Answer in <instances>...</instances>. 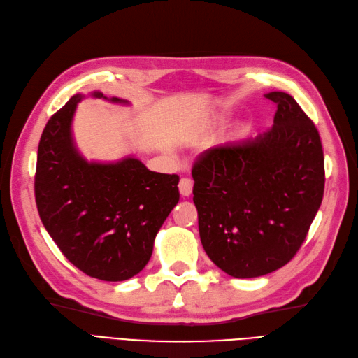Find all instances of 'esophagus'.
I'll list each match as a JSON object with an SVG mask.
<instances>
[{
	"label": "esophagus",
	"instance_id": "1",
	"mask_svg": "<svg viewBox=\"0 0 358 358\" xmlns=\"http://www.w3.org/2000/svg\"><path fill=\"white\" fill-rule=\"evenodd\" d=\"M178 189H180V194L182 196H189L192 194V189H194V182L190 178H181L178 182Z\"/></svg>",
	"mask_w": 358,
	"mask_h": 358
}]
</instances>
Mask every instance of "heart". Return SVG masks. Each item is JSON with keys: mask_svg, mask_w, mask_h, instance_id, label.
Wrapping results in <instances>:
<instances>
[{"mask_svg": "<svg viewBox=\"0 0 358 358\" xmlns=\"http://www.w3.org/2000/svg\"><path fill=\"white\" fill-rule=\"evenodd\" d=\"M229 117V113L227 111H222V113H220V114H217V115H213V123H221V122H224Z\"/></svg>", "mask_w": 358, "mask_h": 358, "instance_id": "obj_1", "label": "heart"}]
</instances>
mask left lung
Returning <instances> with one entry per match:
<instances>
[{
    "mask_svg": "<svg viewBox=\"0 0 358 358\" xmlns=\"http://www.w3.org/2000/svg\"><path fill=\"white\" fill-rule=\"evenodd\" d=\"M278 105L262 134L212 148L192 168L198 229L207 256L238 279L257 278L293 259L325 189L317 128L294 99Z\"/></svg>",
    "mask_w": 358,
    "mask_h": 358,
    "instance_id": "left-lung-1",
    "label": "left lung"
}]
</instances>
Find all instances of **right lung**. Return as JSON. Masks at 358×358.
Wrapping results in <instances>:
<instances>
[{
    "label": "right lung",
    "instance_id": "1",
    "mask_svg": "<svg viewBox=\"0 0 358 358\" xmlns=\"http://www.w3.org/2000/svg\"><path fill=\"white\" fill-rule=\"evenodd\" d=\"M93 97L108 99L99 91ZM84 94L47 122L38 146L35 198L41 221L74 267L119 282L145 268L154 239L180 199L178 176L149 171L134 157L87 162L74 146L71 122ZM111 102L128 103L117 97Z\"/></svg>",
    "mask_w": 358,
    "mask_h": 358
}]
</instances>
